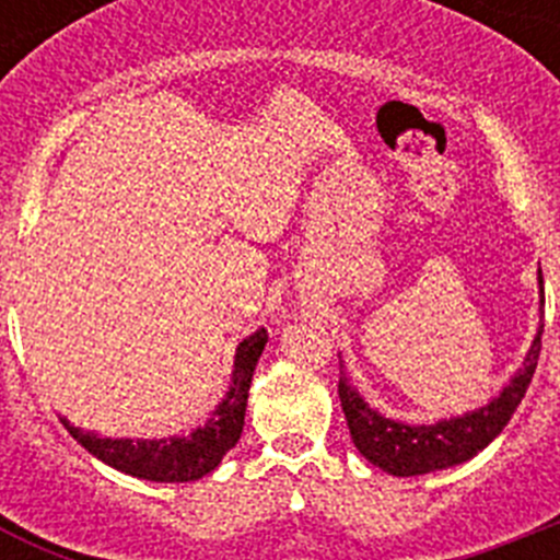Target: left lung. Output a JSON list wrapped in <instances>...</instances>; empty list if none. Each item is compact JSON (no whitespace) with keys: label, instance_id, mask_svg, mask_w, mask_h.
I'll list each match as a JSON object with an SVG mask.
<instances>
[{"label":"left lung","instance_id":"left-lung-1","mask_svg":"<svg viewBox=\"0 0 560 560\" xmlns=\"http://www.w3.org/2000/svg\"><path fill=\"white\" fill-rule=\"evenodd\" d=\"M538 283H541L544 303V277L538 269ZM538 353H541V328L533 339V348L524 359V368L511 378V384L493 398L488 407L468 412L463 418L440 420L434 427H407L398 420L381 418L375 409H370L361 395L348 384V378H339V400L341 412L348 418L350 438L355 448L373 465L384 468L395 477H418V474L440 471L448 465H459L482 452L513 418L516 407L522 404L524 393L530 387L533 373H536Z\"/></svg>","mask_w":560,"mask_h":560}]
</instances>
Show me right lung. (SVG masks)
<instances>
[{
    "instance_id": "add662e5",
    "label": "right lung",
    "mask_w": 560,
    "mask_h": 560,
    "mask_svg": "<svg viewBox=\"0 0 560 560\" xmlns=\"http://www.w3.org/2000/svg\"><path fill=\"white\" fill-rule=\"evenodd\" d=\"M266 341H269V334L260 328L237 345L230 393H226V398L221 400L219 409L212 412V418L207 420L205 427L196 429L187 438H97L92 432H81L67 418H61L63 427L89 454H95L97 459H103V463L122 474L151 479V482H192V479H201L221 463V457L235 446L241 432H244L252 373H255V364L260 353H264Z\"/></svg>"
}]
</instances>
